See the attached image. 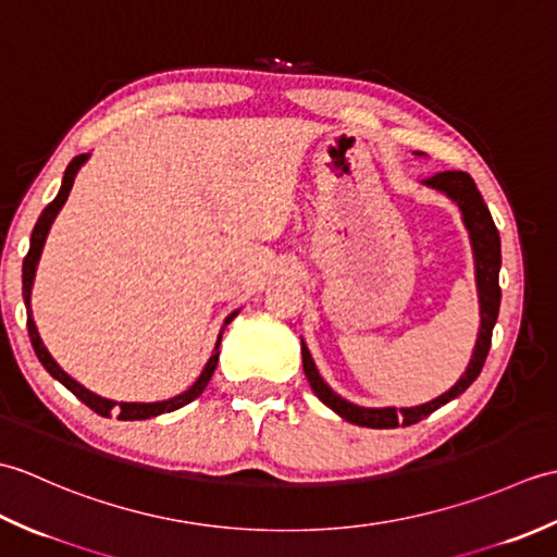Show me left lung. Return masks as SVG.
Instances as JSON below:
<instances>
[{"mask_svg": "<svg viewBox=\"0 0 557 557\" xmlns=\"http://www.w3.org/2000/svg\"><path fill=\"white\" fill-rule=\"evenodd\" d=\"M425 184L437 188V191H445L449 198L459 206L461 215H465V224L471 234V246H474V258H476V282H479V299H481V330H479V339L474 347V357L469 361V369L465 375L459 377L455 387H449L445 395L437 399L429 401V405L421 407H411V409H366L357 407L351 401L342 399L330 389L323 377L318 375L315 363L311 359L309 349L301 342V357H304V373L309 377L311 389L318 395V399L339 413L342 419H347L349 423L366 425V429H397V425H411L421 419L429 417L437 407L447 405L449 399H455L457 395L465 393V389L476 381L483 363H486L488 349H491V337H493V325L498 321V311H500V285H498V272H500V234L498 227L488 212V206L483 203V198L479 194V188L474 180L467 172H441L425 180Z\"/></svg>", "mask_w": 557, "mask_h": 557, "instance_id": "8db88e82", "label": "left lung"}]
</instances>
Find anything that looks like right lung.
<instances>
[{"instance_id":"1","label":"right lung","mask_w":557,"mask_h":557,"mask_svg":"<svg viewBox=\"0 0 557 557\" xmlns=\"http://www.w3.org/2000/svg\"><path fill=\"white\" fill-rule=\"evenodd\" d=\"M86 158H88V152H83V156H76L74 160L69 162V168H66V172H64L62 188H59L57 198L52 200L50 206H47V208L42 210V215L38 218V222H35L33 234H30L28 256L23 258V301H26V309H28V335H30V345H33L35 354H38V359H40V363L47 369V373H50L52 377H57V381L62 383L66 389H71V393H74V395L83 401V405L90 407L96 413H100V417H110V413L116 411V413H120L122 421L150 419V417H158V413H168V411L180 409V407L188 405V401H194L200 393H203V389H206L208 383H210L212 373H215V366H218V359H220V342H218L215 351H212L210 361L206 363L203 373H200L198 381H196L191 387H188L184 395L172 397V399H168V401H156V405H126V401H122V405H116V401H112V399H104V397L92 395L90 389L78 385V383L74 381V377H69L62 369H59L57 361L50 357V351L45 349L42 339H40V335H38V330H35V323H33V318H30V287H33V277H35V265H38V258H40V253H42L45 236H47V232H50L52 220L57 218L59 208L64 206V200H66V196H69V191H71V186H74V176H76L81 164L86 162ZM232 318H234V315H230V321H232ZM230 321H227V323H230Z\"/></svg>"}]
</instances>
